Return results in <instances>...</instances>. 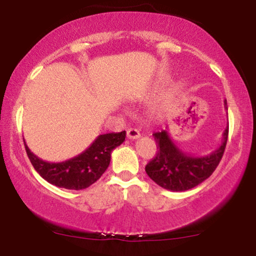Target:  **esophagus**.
<instances>
[{"mask_svg": "<svg viewBox=\"0 0 256 256\" xmlns=\"http://www.w3.org/2000/svg\"><path fill=\"white\" fill-rule=\"evenodd\" d=\"M140 137V131L137 128H128V140H137Z\"/></svg>", "mask_w": 256, "mask_h": 256, "instance_id": "34e87169", "label": "esophagus"}]
</instances>
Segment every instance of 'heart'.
Here are the masks:
<instances>
[{
	"label": "heart",
	"mask_w": 256,
	"mask_h": 256,
	"mask_svg": "<svg viewBox=\"0 0 256 256\" xmlns=\"http://www.w3.org/2000/svg\"><path fill=\"white\" fill-rule=\"evenodd\" d=\"M184 91H185V85H184V83H182V82H178V83H176V84L173 85V86L171 88V90H170L168 95H167V98H166L165 104H164L162 108H166L167 106L170 104V102H171L173 98H177V96H179V95H182V94H183Z\"/></svg>",
	"instance_id": "obj_1"
}]
</instances>
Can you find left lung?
Masks as SVG:
<instances>
[{"label": "left lung", "instance_id": "1", "mask_svg": "<svg viewBox=\"0 0 256 256\" xmlns=\"http://www.w3.org/2000/svg\"><path fill=\"white\" fill-rule=\"evenodd\" d=\"M225 110L228 104L224 101ZM158 143V154L146 166V174L161 188L171 192H185L198 186L216 171L224 154L228 136V122L222 143L216 150L204 156H192L178 148L168 131L152 134Z\"/></svg>", "mask_w": 256, "mask_h": 256}]
</instances>
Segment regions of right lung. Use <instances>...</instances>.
<instances>
[{
    "instance_id": "right-lung-1",
    "label": "right lung",
    "mask_w": 256,
    "mask_h": 256,
    "mask_svg": "<svg viewBox=\"0 0 256 256\" xmlns=\"http://www.w3.org/2000/svg\"><path fill=\"white\" fill-rule=\"evenodd\" d=\"M125 137V131L100 134L82 154L62 162H48L42 160L31 152L25 140L24 143L32 166L40 177L55 186L82 190L89 188L101 178L110 166L112 152L124 142Z\"/></svg>"
}]
</instances>
